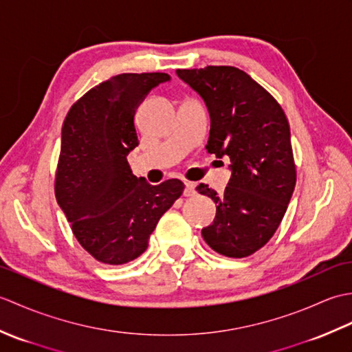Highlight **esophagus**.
<instances>
[{"mask_svg":"<svg viewBox=\"0 0 352 352\" xmlns=\"http://www.w3.org/2000/svg\"><path fill=\"white\" fill-rule=\"evenodd\" d=\"M195 195V184L188 182L184 184V197H192Z\"/></svg>","mask_w":352,"mask_h":352,"instance_id":"esophagus-1","label":"esophagus"}]
</instances>
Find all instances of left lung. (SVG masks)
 Masks as SVG:
<instances>
[{"mask_svg":"<svg viewBox=\"0 0 352 352\" xmlns=\"http://www.w3.org/2000/svg\"><path fill=\"white\" fill-rule=\"evenodd\" d=\"M177 76L203 96L210 113L207 153L227 155L233 170L223 193L207 184L197 188L216 204L214 221L201 234L221 256L248 257L274 236L296 184L286 113L234 66L177 69Z\"/></svg>","mask_w":352,"mask_h":352,"instance_id":"left-lung-1","label":"left lung"}]
</instances>
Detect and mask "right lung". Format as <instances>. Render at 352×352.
<instances>
[{
    "instance_id": "add662e5",
    "label": "right lung",
    "mask_w": 352,
    "mask_h": 352,
    "mask_svg": "<svg viewBox=\"0 0 352 352\" xmlns=\"http://www.w3.org/2000/svg\"><path fill=\"white\" fill-rule=\"evenodd\" d=\"M169 76L119 74L72 104L62 129L54 192L78 243L106 265H124L148 248L163 213L182 197L183 182L151 186L133 175L126 155L139 145L134 113Z\"/></svg>"
}]
</instances>
